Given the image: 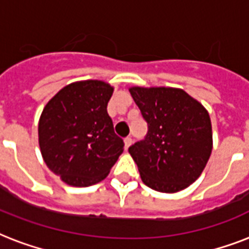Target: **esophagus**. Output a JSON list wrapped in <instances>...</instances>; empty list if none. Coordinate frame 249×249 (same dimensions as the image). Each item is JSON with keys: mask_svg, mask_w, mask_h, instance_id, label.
Returning <instances> with one entry per match:
<instances>
[{"mask_svg": "<svg viewBox=\"0 0 249 249\" xmlns=\"http://www.w3.org/2000/svg\"><path fill=\"white\" fill-rule=\"evenodd\" d=\"M124 143H125V150H128L130 146H132L133 143V140H132V137H126L124 140Z\"/></svg>", "mask_w": 249, "mask_h": 249, "instance_id": "esophagus-1", "label": "esophagus"}]
</instances>
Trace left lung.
Wrapping results in <instances>:
<instances>
[{"label":"left lung","mask_w":249,"mask_h":249,"mask_svg":"<svg viewBox=\"0 0 249 249\" xmlns=\"http://www.w3.org/2000/svg\"><path fill=\"white\" fill-rule=\"evenodd\" d=\"M148 125L143 141L129 147L144 185L160 193H178L200 177L212 152L208 111L177 88L129 89Z\"/></svg>","instance_id":"1"}]
</instances>
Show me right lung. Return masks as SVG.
<instances>
[{
  "label": "right lung",
  "instance_id": "1",
  "mask_svg": "<svg viewBox=\"0 0 249 249\" xmlns=\"http://www.w3.org/2000/svg\"><path fill=\"white\" fill-rule=\"evenodd\" d=\"M112 93V86L101 80L76 81L60 89L42 109L41 155L67 185L86 187L101 182L124 151L107 113Z\"/></svg>",
  "mask_w": 249,
  "mask_h": 249
}]
</instances>
